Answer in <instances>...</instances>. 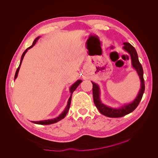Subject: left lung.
I'll use <instances>...</instances> for the list:
<instances>
[{"mask_svg": "<svg viewBox=\"0 0 158 158\" xmlns=\"http://www.w3.org/2000/svg\"><path fill=\"white\" fill-rule=\"evenodd\" d=\"M123 49L126 51L130 55L132 67L136 70L140 78L141 82L140 89L136 98L131 103L126 105L125 104L124 106L119 107H111L106 106V105H105L102 102L101 99H100V94H101V93H100L99 86L97 84L92 82L93 84V98L95 106H96L100 113L103 114V115L108 117H121L132 112L137 107L138 104H139L145 89L144 80V77H143L144 72H143L142 66L140 63L139 60H138L137 52L135 49V47L129 44V43H123Z\"/></svg>", "mask_w": 158, "mask_h": 158, "instance_id": "left-lung-1", "label": "left lung"}]
</instances>
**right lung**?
<instances>
[{"mask_svg": "<svg viewBox=\"0 0 158 158\" xmlns=\"http://www.w3.org/2000/svg\"><path fill=\"white\" fill-rule=\"evenodd\" d=\"M40 38V37H36L35 40L33 41V44L31 46H30V47H28L27 49H26V51L23 52V54L22 55V57H21V60H20V65H19L18 68L16 70V74H15V76H14V80H15L17 78L18 76V73H19V70H20V66H21V64H22V60L23 59V57H24V55L27 52V50H29L30 49H31V47H33V46H34V45L36 44V42L37 41V40H39ZM82 81L81 80H78L75 83H74L73 85H71L69 90H70V96L68 100V103H67V106H66V107H65V109H64V111L62 112L61 114H59V116H58L56 118H54L52 119H48V120H44V121H31V123H33L35 124H37V125H51V124H53V123H57L58 121H60L61 119H63L65 117V116L66 115V114H67L69 110V108H70V103H71V99H72V95H73V92L75 91V89L77 88V87L78 86V85H80V84L82 82Z\"/></svg>", "mask_w": 158, "mask_h": 158, "instance_id": "right-lung-1", "label": "right lung"}]
</instances>
